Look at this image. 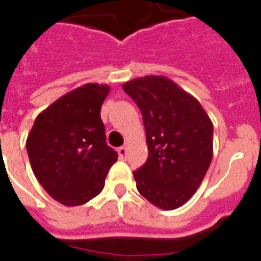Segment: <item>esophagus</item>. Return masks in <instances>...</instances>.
<instances>
[{
  "mask_svg": "<svg viewBox=\"0 0 261 261\" xmlns=\"http://www.w3.org/2000/svg\"><path fill=\"white\" fill-rule=\"evenodd\" d=\"M117 153H119V157L121 158V160H124V158L126 157V153H128V150H126V146H121V148H119Z\"/></svg>",
  "mask_w": 261,
  "mask_h": 261,
  "instance_id": "obj_1",
  "label": "esophagus"
}]
</instances>
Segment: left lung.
Segmentation results:
<instances>
[{
  "instance_id": "8db88e82",
  "label": "left lung",
  "mask_w": 261,
  "mask_h": 261,
  "mask_svg": "<svg viewBox=\"0 0 261 261\" xmlns=\"http://www.w3.org/2000/svg\"><path fill=\"white\" fill-rule=\"evenodd\" d=\"M122 90L141 111L146 133L148 160L133 173L137 190L161 210L178 208L208 170L213 122L199 101L169 77H137Z\"/></svg>"
}]
</instances>
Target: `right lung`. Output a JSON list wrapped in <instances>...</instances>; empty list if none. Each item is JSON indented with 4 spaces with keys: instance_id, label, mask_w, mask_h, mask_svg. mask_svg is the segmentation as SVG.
Listing matches in <instances>:
<instances>
[{
    "instance_id": "1",
    "label": "right lung",
    "mask_w": 261,
    "mask_h": 261,
    "mask_svg": "<svg viewBox=\"0 0 261 261\" xmlns=\"http://www.w3.org/2000/svg\"><path fill=\"white\" fill-rule=\"evenodd\" d=\"M109 90L107 84L88 83L70 91L37 116L28 136L34 175L64 206H80L100 194L117 161L100 117Z\"/></svg>"
}]
</instances>
